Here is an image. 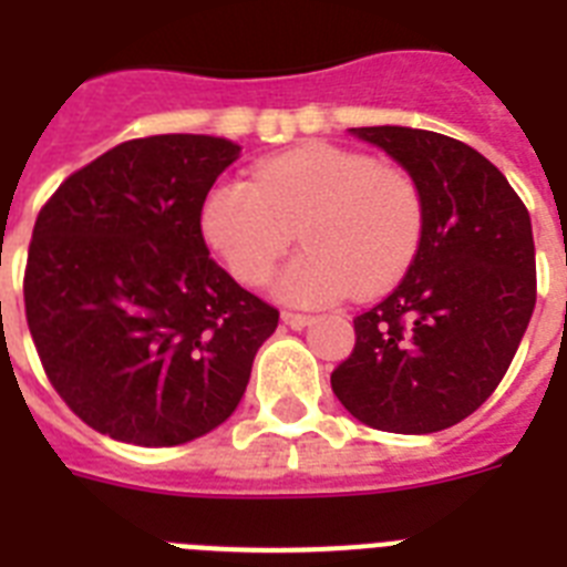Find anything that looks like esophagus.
Returning a JSON list of instances; mask_svg holds the SVG:
<instances>
[{"label":"esophagus","instance_id":"obj_1","mask_svg":"<svg viewBox=\"0 0 567 567\" xmlns=\"http://www.w3.org/2000/svg\"><path fill=\"white\" fill-rule=\"evenodd\" d=\"M280 321L287 327H292V330H303L307 324H312V316H301V312H284L280 316Z\"/></svg>","mask_w":567,"mask_h":567}]
</instances>
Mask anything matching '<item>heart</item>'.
I'll use <instances>...</instances> for the list:
<instances>
[{"label": "heart", "instance_id": "1", "mask_svg": "<svg viewBox=\"0 0 567 567\" xmlns=\"http://www.w3.org/2000/svg\"><path fill=\"white\" fill-rule=\"evenodd\" d=\"M203 234L234 278L257 287L295 240L303 251L275 280L298 307L373 298L409 272L423 243L420 188L400 167L312 142L266 158L251 182L226 179L203 203Z\"/></svg>", "mask_w": 567, "mask_h": 567}]
</instances>
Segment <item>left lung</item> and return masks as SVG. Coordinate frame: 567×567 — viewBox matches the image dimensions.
Wrapping results in <instances>:
<instances>
[{
	"label": "left lung",
	"mask_w": 567,
	"mask_h": 567,
	"mask_svg": "<svg viewBox=\"0 0 567 567\" xmlns=\"http://www.w3.org/2000/svg\"><path fill=\"white\" fill-rule=\"evenodd\" d=\"M420 188L423 243L400 287L353 318L357 344L330 377L379 432L432 434L466 420L516 357L536 307L530 214L470 144L411 126H357Z\"/></svg>",
	"instance_id": "1"
}]
</instances>
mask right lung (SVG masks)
Masks as SVG:
<instances>
[{
	"instance_id": "obj_1",
	"label": "right lung",
	"mask_w": 567,
	"mask_h": 567,
	"mask_svg": "<svg viewBox=\"0 0 567 567\" xmlns=\"http://www.w3.org/2000/svg\"><path fill=\"white\" fill-rule=\"evenodd\" d=\"M237 156L214 135L133 138L40 208L28 330L60 400L112 441L179 446L226 423L278 327L203 237L205 196Z\"/></svg>"
}]
</instances>
